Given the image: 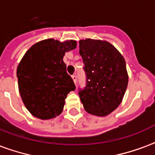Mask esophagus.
Returning a JSON list of instances; mask_svg holds the SVG:
<instances>
[{
    "label": "esophagus",
    "mask_w": 155,
    "mask_h": 155,
    "mask_svg": "<svg viewBox=\"0 0 155 155\" xmlns=\"http://www.w3.org/2000/svg\"><path fill=\"white\" fill-rule=\"evenodd\" d=\"M72 80L74 81V84H76V81H77V77H76V74H73L72 75Z\"/></svg>",
    "instance_id": "34e87169"
}]
</instances>
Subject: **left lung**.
<instances>
[{
	"label": "left lung",
	"instance_id": "1",
	"mask_svg": "<svg viewBox=\"0 0 155 155\" xmlns=\"http://www.w3.org/2000/svg\"><path fill=\"white\" fill-rule=\"evenodd\" d=\"M80 54L87 82L79 95L85 111L103 117L112 113L123 101L129 76L123 55L106 41H80Z\"/></svg>",
	"mask_w": 155,
	"mask_h": 155
}]
</instances>
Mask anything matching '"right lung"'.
<instances>
[{
    "mask_svg": "<svg viewBox=\"0 0 155 155\" xmlns=\"http://www.w3.org/2000/svg\"><path fill=\"white\" fill-rule=\"evenodd\" d=\"M76 45L73 40H43L33 45L22 57L16 71L19 92L33 116L50 120L63 111L67 94L75 90L63 58Z\"/></svg>",
    "mask_w": 155,
    "mask_h": 155,
    "instance_id": "right-lung-1",
    "label": "right lung"
}]
</instances>
